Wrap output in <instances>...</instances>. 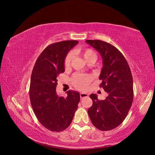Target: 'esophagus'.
I'll list each match as a JSON object with an SVG mask.
<instances>
[{
    "label": "esophagus",
    "mask_w": 155,
    "mask_h": 155,
    "mask_svg": "<svg viewBox=\"0 0 155 155\" xmlns=\"http://www.w3.org/2000/svg\"><path fill=\"white\" fill-rule=\"evenodd\" d=\"M88 94L87 93L81 92V93L80 94V97H81V99H83V98H84V97H88Z\"/></svg>",
    "instance_id": "34e87169"
}]
</instances>
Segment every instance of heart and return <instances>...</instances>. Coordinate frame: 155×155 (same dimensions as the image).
<instances>
[{
    "mask_svg": "<svg viewBox=\"0 0 155 155\" xmlns=\"http://www.w3.org/2000/svg\"><path fill=\"white\" fill-rule=\"evenodd\" d=\"M82 55L87 63L91 61L95 63L97 60V55L95 51L92 49L87 48L85 50L82 52ZM72 58L73 54L72 52H69L67 54L64 60V66L65 68H69ZM92 79V77L89 76V75L77 73L73 75V76L71 78V81L73 85L77 88L79 89V90L84 91L87 88Z\"/></svg>",
    "mask_w": 155,
    "mask_h": 155,
    "instance_id": "obj_1",
    "label": "heart"
}]
</instances>
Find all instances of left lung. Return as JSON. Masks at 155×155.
<instances>
[{"label":"left lung","instance_id":"obj_1","mask_svg":"<svg viewBox=\"0 0 155 155\" xmlns=\"http://www.w3.org/2000/svg\"><path fill=\"white\" fill-rule=\"evenodd\" d=\"M85 41L101 56L104 66L99 77L100 87L108 94L104 100H99L96 94H91L93 104L88 114L97 129L112 130L123 122L132 105V74L124 56L113 45L100 40Z\"/></svg>","mask_w":155,"mask_h":155}]
</instances>
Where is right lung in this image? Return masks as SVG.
<instances>
[{"mask_svg":"<svg viewBox=\"0 0 155 155\" xmlns=\"http://www.w3.org/2000/svg\"><path fill=\"white\" fill-rule=\"evenodd\" d=\"M78 43L63 41L50 45L42 51L32 70L29 92L32 109L39 122L51 131L60 132L68 127L80 100L76 91H67L66 97L56 92L58 75L64 72V58Z\"/></svg>","mask_w":155,"mask_h":155,"instance_id":"obj_1","label":"right lung"}]
</instances>
